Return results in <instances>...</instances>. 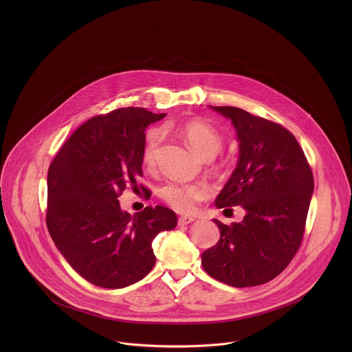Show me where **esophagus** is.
Wrapping results in <instances>:
<instances>
[{"mask_svg": "<svg viewBox=\"0 0 352 352\" xmlns=\"http://www.w3.org/2000/svg\"><path fill=\"white\" fill-rule=\"evenodd\" d=\"M192 221H195V218H192V217H181L179 220H178V224L179 226H187V224H190Z\"/></svg>", "mask_w": 352, "mask_h": 352, "instance_id": "obj_1", "label": "esophagus"}]
</instances>
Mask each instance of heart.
Returning <instances> with one entry per match:
<instances>
[{
  "mask_svg": "<svg viewBox=\"0 0 352 352\" xmlns=\"http://www.w3.org/2000/svg\"><path fill=\"white\" fill-rule=\"evenodd\" d=\"M182 134L186 142L201 158H206L208 155L215 157L223 144L221 135L219 134L218 131L212 125L201 120H192L184 124ZM160 141V132L151 131L142 154L145 165H154ZM160 195L175 211L191 214L197 210L198 203H201L208 197V188L204 184L168 182L160 190Z\"/></svg>",
  "mask_w": 352,
  "mask_h": 352,
  "instance_id": "1",
  "label": "heart"
}]
</instances>
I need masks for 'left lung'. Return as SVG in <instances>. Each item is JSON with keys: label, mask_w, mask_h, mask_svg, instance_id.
Segmentation results:
<instances>
[{"label": "left lung", "mask_w": 352, "mask_h": 352, "mask_svg": "<svg viewBox=\"0 0 352 352\" xmlns=\"http://www.w3.org/2000/svg\"><path fill=\"white\" fill-rule=\"evenodd\" d=\"M234 125L239 160L215 201L241 206V223L220 230L215 247L201 254L204 270L220 283L265 284L284 270L301 245L314 179L303 151L284 126L234 107H210ZM224 210V211H226Z\"/></svg>", "instance_id": "1"}]
</instances>
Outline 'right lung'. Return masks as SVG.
<instances>
[{"mask_svg":"<svg viewBox=\"0 0 352 352\" xmlns=\"http://www.w3.org/2000/svg\"><path fill=\"white\" fill-rule=\"evenodd\" d=\"M166 113L120 108L79 126L47 173V228L56 248L84 280L120 289L142 280L155 264L153 239L174 230L168 207L122 211L118 197L142 175L146 128Z\"/></svg>","mask_w":352,"mask_h":352,"instance_id":"add662e5","label":"right lung"}]
</instances>
